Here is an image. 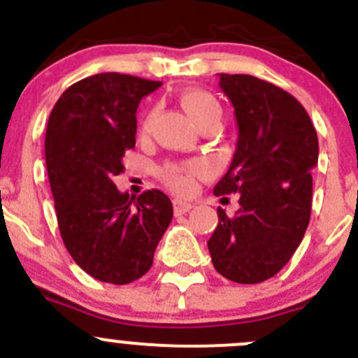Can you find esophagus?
Segmentation results:
<instances>
[{"mask_svg": "<svg viewBox=\"0 0 358 358\" xmlns=\"http://www.w3.org/2000/svg\"><path fill=\"white\" fill-rule=\"evenodd\" d=\"M191 208H193V205H191L189 201H184V200H174V212H176V215L186 214V212H189Z\"/></svg>", "mask_w": 358, "mask_h": 358, "instance_id": "esophagus-1", "label": "esophagus"}]
</instances>
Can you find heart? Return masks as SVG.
Segmentation results:
<instances>
[{"label": "heart", "instance_id": "obj_1", "mask_svg": "<svg viewBox=\"0 0 358 358\" xmlns=\"http://www.w3.org/2000/svg\"><path fill=\"white\" fill-rule=\"evenodd\" d=\"M180 106L184 108V111L187 113L191 120L198 125H201L207 120H221V104L217 102V99L214 97L208 92L200 90V88H189V90H184L179 97ZM155 118H157V109L150 111V115L146 116L143 123V134L150 132L151 125H153ZM201 167L196 164L191 165H171L164 171V179L167 180L169 186H172L178 191H186L191 184V174H196L200 172Z\"/></svg>", "mask_w": 358, "mask_h": 358}]
</instances>
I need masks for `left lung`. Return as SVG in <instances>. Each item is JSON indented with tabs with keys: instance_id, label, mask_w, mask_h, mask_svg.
<instances>
[{
	"instance_id": "8db88e82",
	"label": "left lung",
	"mask_w": 358,
	"mask_h": 358,
	"mask_svg": "<svg viewBox=\"0 0 358 358\" xmlns=\"http://www.w3.org/2000/svg\"><path fill=\"white\" fill-rule=\"evenodd\" d=\"M219 87L235 108L238 141L214 194L240 193V208L233 217L217 208L208 252L224 278L259 284L289 263L310 222L317 130L298 99L277 85L222 73Z\"/></svg>"
}]
</instances>
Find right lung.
Segmentation results:
<instances>
[{"instance_id":"1","label":"right lung","mask_w":358,"mask_h":358,"mask_svg":"<svg viewBox=\"0 0 358 358\" xmlns=\"http://www.w3.org/2000/svg\"><path fill=\"white\" fill-rule=\"evenodd\" d=\"M160 85L94 74L71 85L48 118L45 158L60 236L74 263L108 284H130L148 273L174 215L160 189L136 198L113 182L125 171V151L136 146L141 99Z\"/></svg>"}]
</instances>
